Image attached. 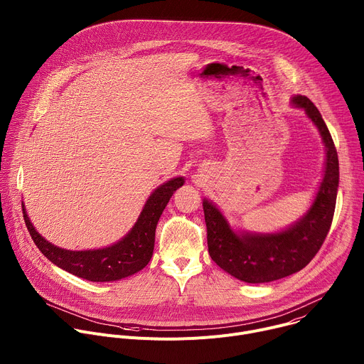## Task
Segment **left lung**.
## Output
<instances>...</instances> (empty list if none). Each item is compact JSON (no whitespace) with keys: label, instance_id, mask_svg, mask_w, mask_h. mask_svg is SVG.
I'll use <instances>...</instances> for the list:
<instances>
[{"label":"left lung","instance_id":"1","mask_svg":"<svg viewBox=\"0 0 364 364\" xmlns=\"http://www.w3.org/2000/svg\"><path fill=\"white\" fill-rule=\"evenodd\" d=\"M292 105L305 111L326 145L324 177L308 212L277 233H236L218 207L207 198L203 200L212 259L223 271L249 284L277 281L305 268L324 243L334 216L340 173L331 134L320 111L306 96H294Z\"/></svg>","mask_w":364,"mask_h":364}]
</instances>
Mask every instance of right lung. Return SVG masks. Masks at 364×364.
Instances as JSON below:
<instances>
[{
	"mask_svg": "<svg viewBox=\"0 0 364 364\" xmlns=\"http://www.w3.org/2000/svg\"><path fill=\"white\" fill-rule=\"evenodd\" d=\"M184 184L183 177L155 188L148 197L134 228L119 242L93 250H68L46 240L31 225L23 204V216L33 242L40 252L59 268L92 281L111 282L131 277L146 267L154 250L155 228L174 191Z\"/></svg>",
	"mask_w": 364,
	"mask_h": 364,
	"instance_id": "1",
	"label": "right lung"
}]
</instances>
